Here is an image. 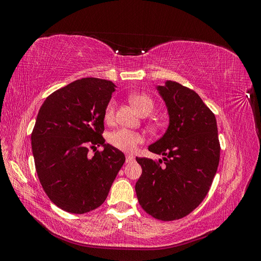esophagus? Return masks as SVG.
<instances>
[{
    "instance_id": "34e87169",
    "label": "esophagus",
    "mask_w": 261,
    "mask_h": 261,
    "mask_svg": "<svg viewBox=\"0 0 261 261\" xmlns=\"http://www.w3.org/2000/svg\"><path fill=\"white\" fill-rule=\"evenodd\" d=\"M134 160H135V158H134L133 155H127V156H126V163L134 162Z\"/></svg>"
}]
</instances>
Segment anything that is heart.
Returning a JSON list of instances; mask_svg holds the SVG:
<instances>
[{
    "instance_id": "1",
    "label": "heart",
    "mask_w": 261,
    "mask_h": 261,
    "mask_svg": "<svg viewBox=\"0 0 261 261\" xmlns=\"http://www.w3.org/2000/svg\"><path fill=\"white\" fill-rule=\"evenodd\" d=\"M129 101L143 116L149 115L154 109L153 99L146 93H132L129 96ZM115 108H116L115 100L114 99L110 100L109 103L106 107V111H105L106 121L111 122L113 120L114 114H115ZM108 140L113 147L121 150V151L133 152L139 144L143 143L144 138L138 133L122 128V129H117L110 133Z\"/></svg>"
}]
</instances>
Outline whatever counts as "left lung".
<instances>
[{"label":"left lung","mask_w":261,"mask_h":261,"mask_svg":"<svg viewBox=\"0 0 261 261\" xmlns=\"http://www.w3.org/2000/svg\"><path fill=\"white\" fill-rule=\"evenodd\" d=\"M170 116L164 135L148 147L164 155L136 158L143 173L135 191L148 215L161 221L189 215L207 196L220 160L217 120L194 90L176 82L158 86Z\"/></svg>","instance_id":"left-lung-1"}]
</instances>
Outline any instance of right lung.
<instances>
[{"instance_id": "obj_1", "label": "right lung", "mask_w": 261, "mask_h": 261, "mask_svg": "<svg viewBox=\"0 0 261 261\" xmlns=\"http://www.w3.org/2000/svg\"><path fill=\"white\" fill-rule=\"evenodd\" d=\"M114 87L110 81L82 78L51 93L39 110L31 133L36 171L62 210L83 215L100 207L125 162L124 153L102 137ZM100 145L102 152L96 150Z\"/></svg>"}]
</instances>
